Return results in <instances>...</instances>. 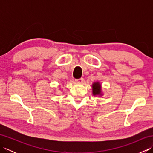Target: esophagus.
<instances>
[{
  "label": "esophagus",
  "instance_id": "1",
  "mask_svg": "<svg viewBox=\"0 0 153 153\" xmlns=\"http://www.w3.org/2000/svg\"><path fill=\"white\" fill-rule=\"evenodd\" d=\"M75 82H76L77 83H82L83 82V78H80V79H77L75 80Z\"/></svg>",
  "mask_w": 153,
  "mask_h": 153
}]
</instances>
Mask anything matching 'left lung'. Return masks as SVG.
Wrapping results in <instances>:
<instances>
[{"label": "left lung", "mask_w": 153, "mask_h": 153, "mask_svg": "<svg viewBox=\"0 0 153 153\" xmlns=\"http://www.w3.org/2000/svg\"><path fill=\"white\" fill-rule=\"evenodd\" d=\"M92 94L93 96L102 97L104 94L102 91L101 83L99 82H95L92 83Z\"/></svg>", "instance_id": "obj_1"}]
</instances>
